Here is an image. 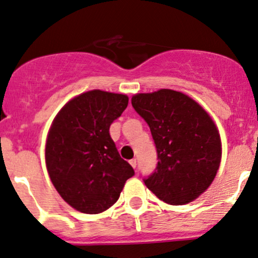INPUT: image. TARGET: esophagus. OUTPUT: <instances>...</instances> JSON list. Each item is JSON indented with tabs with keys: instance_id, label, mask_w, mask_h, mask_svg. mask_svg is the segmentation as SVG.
Returning a JSON list of instances; mask_svg holds the SVG:
<instances>
[{
	"instance_id": "obj_1",
	"label": "esophagus",
	"mask_w": 258,
	"mask_h": 258,
	"mask_svg": "<svg viewBox=\"0 0 258 258\" xmlns=\"http://www.w3.org/2000/svg\"><path fill=\"white\" fill-rule=\"evenodd\" d=\"M130 164H132L133 168H137V160L135 158H133V160H130Z\"/></svg>"
}]
</instances>
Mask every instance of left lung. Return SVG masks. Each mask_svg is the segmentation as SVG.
Here are the masks:
<instances>
[{
	"instance_id": "1",
	"label": "left lung",
	"mask_w": 258,
	"mask_h": 258,
	"mask_svg": "<svg viewBox=\"0 0 258 258\" xmlns=\"http://www.w3.org/2000/svg\"><path fill=\"white\" fill-rule=\"evenodd\" d=\"M132 105L149 124L157 149V167L144 179L145 185L169 205L198 199L221 163V137L215 121L191 97L169 89L134 95Z\"/></svg>"
}]
</instances>
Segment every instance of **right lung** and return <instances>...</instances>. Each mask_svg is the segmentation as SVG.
<instances>
[{"mask_svg": "<svg viewBox=\"0 0 258 258\" xmlns=\"http://www.w3.org/2000/svg\"><path fill=\"white\" fill-rule=\"evenodd\" d=\"M128 101L126 95L91 90L72 98L53 119L46 140V167L60 198L79 212L108 210L134 175L109 135Z\"/></svg>", "mask_w": 258, "mask_h": 258, "instance_id": "1", "label": "right lung"}]
</instances>
